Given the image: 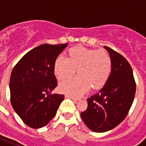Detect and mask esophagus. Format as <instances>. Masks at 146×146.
Returning <instances> with one entry per match:
<instances>
[{
  "instance_id": "esophagus-1",
  "label": "esophagus",
  "mask_w": 146,
  "mask_h": 146,
  "mask_svg": "<svg viewBox=\"0 0 146 146\" xmlns=\"http://www.w3.org/2000/svg\"><path fill=\"white\" fill-rule=\"evenodd\" d=\"M65 98H70V99L73 100V102H75V103H76V102H78V100H79V99H77V98H74L71 97V96H65Z\"/></svg>"
}]
</instances>
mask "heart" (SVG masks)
Segmentation results:
<instances>
[{"label": "heart", "instance_id": "1", "mask_svg": "<svg viewBox=\"0 0 146 146\" xmlns=\"http://www.w3.org/2000/svg\"><path fill=\"white\" fill-rule=\"evenodd\" d=\"M68 58L60 55L54 64V73L57 80L70 77L77 70L79 76L62 81L59 90L72 97H79L86 92L90 86L102 88L111 75V57L103 50L88 49L81 47L69 50Z\"/></svg>", "mask_w": 146, "mask_h": 146}]
</instances>
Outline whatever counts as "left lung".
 Here are the masks:
<instances>
[{"label":"left lung","instance_id":"1","mask_svg":"<svg viewBox=\"0 0 146 146\" xmlns=\"http://www.w3.org/2000/svg\"><path fill=\"white\" fill-rule=\"evenodd\" d=\"M112 63L111 75L106 84L87 99L88 107L81 113L87 127L96 133L113 129L127 117L136 93L133 70L125 57L104 46Z\"/></svg>","mask_w":146,"mask_h":146}]
</instances>
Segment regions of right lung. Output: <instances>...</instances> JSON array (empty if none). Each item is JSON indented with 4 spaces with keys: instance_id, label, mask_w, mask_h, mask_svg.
Returning <instances> with one entry per match:
<instances>
[{
    "instance_id": "add662e5",
    "label": "right lung",
    "mask_w": 146,
    "mask_h": 146,
    "mask_svg": "<svg viewBox=\"0 0 146 146\" xmlns=\"http://www.w3.org/2000/svg\"><path fill=\"white\" fill-rule=\"evenodd\" d=\"M66 44H43L26 53L13 67L10 80V102L29 127L46 126L57 113L64 95L51 94L57 82L54 64Z\"/></svg>"
}]
</instances>
